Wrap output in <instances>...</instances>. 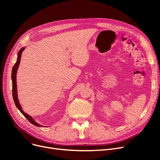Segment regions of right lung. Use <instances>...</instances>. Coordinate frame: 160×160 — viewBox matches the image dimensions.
<instances>
[{
	"label": "right lung",
	"instance_id": "right-lung-1",
	"mask_svg": "<svg viewBox=\"0 0 160 160\" xmlns=\"http://www.w3.org/2000/svg\"><path fill=\"white\" fill-rule=\"evenodd\" d=\"M25 49V47H22L21 48L18 52V60H17L16 63H15V65L13 67L12 69V95H13V101L15 102V104L16 106V107L19 109V110L21 112V113L26 117V118L30 122H31L32 124L37 126V127H43L42 126L39 124H38L37 122H36L33 119L32 117L29 115L28 114L24 113V112L22 110V107L19 103V99L18 97V88H17V80H16V75H17V72H18L19 66L20 64V62H21V55L22 53L23 52V50Z\"/></svg>",
	"mask_w": 160,
	"mask_h": 160
}]
</instances>
